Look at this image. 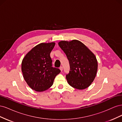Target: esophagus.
<instances>
[{
  "label": "esophagus",
  "instance_id": "1",
  "mask_svg": "<svg viewBox=\"0 0 122 122\" xmlns=\"http://www.w3.org/2000/svg\"><path fill=\"white\" fill-rule=\"evenodd\" d=\"M60 70H61V71H62V70H63V68H62V67H61L60 68Z\"/></svg>",
  "mask_w": 122,
  "mask_h": 122
}]
</instances>
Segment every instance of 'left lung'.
Instances as JSON below:
<instances>
[{"mask_svg": "<svg viewBox=\"0 0 122 122\" xmlns=\"http://www.w3.org/2000/svg\"><path fill=\"white\" fill-rule=\"evenodd\" d=\"M58 44L69 61L70 72L66 75L69 84L78 90L88 87L97 74L98 62L95 54L78 40L61 41Z\"/></svg>", "mask_w": 122, "mask_h": 122, "instance_id": "obj_1", "label": "left lung"}]
</instances>
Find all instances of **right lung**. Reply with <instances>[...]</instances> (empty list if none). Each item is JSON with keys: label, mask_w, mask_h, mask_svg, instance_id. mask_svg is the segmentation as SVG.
<instances>
[{"label": "right lung", "mask_w": 122, "mask_h": 122, "mask_svg": "<svg viewBox=\"0 0 122 122\" xmlns=\"http://www.w3.org/2000/svg\"><path fill=\"white\" fill-rule=\"evenodd\" d=\"M54 42L42 43L34 47L25 55L21 64L24 79L28 86L36 92H43L52 86L61 70L52 67L50 54Z\"/></svg>", "instance_id": "right-lung-1"}]
</instances>
